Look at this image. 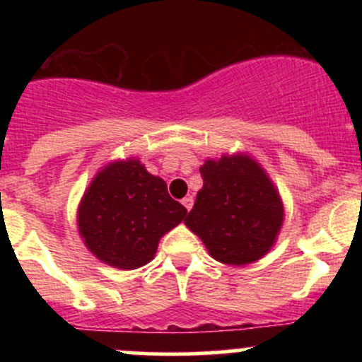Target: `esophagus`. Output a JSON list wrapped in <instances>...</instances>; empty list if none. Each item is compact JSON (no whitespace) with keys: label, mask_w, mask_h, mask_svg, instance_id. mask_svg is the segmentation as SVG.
Wrapping results in <instances>:
<instances>
[{"label":"esophagus","mask_w":362,"mask_h":362,"mask_svg":"<svg viewBox=\"0 0 362 362\" xmlns=\"http://www.w3.org/2000/svg\"><path fill=\"white\" fill-rule=\"evenodd\" d=\"M192 203H194V199H192V196H185V198L182 199V204H184L185 210H187V211L192 208Z\"/></svg>","instance_id":"34e87169"}]
</instances>
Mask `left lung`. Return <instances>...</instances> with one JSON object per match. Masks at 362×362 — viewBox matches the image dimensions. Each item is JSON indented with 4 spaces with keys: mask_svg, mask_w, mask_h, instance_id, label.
Returning a JSON list of instances; mask_svg holds the SVG:
<instances>
[{
    "mask_svg": "<svg viewBox=\"0 0 362 362\" xmlns=\"http://www.w3.org/2000/svg\"><path fill=\"white\" fill-rule=\"evenodd\" d=\"M199 173L203 189L185 226L203 240L211 257L224 264L257 261L272 249L284 221L276 189L247 156L210 159Z\"/></svg>",
    "mask_w": 362,
    "mask_h": 362,
    "instance_id": "8db88e82",
    "label": "left lung"
}]
</instances>
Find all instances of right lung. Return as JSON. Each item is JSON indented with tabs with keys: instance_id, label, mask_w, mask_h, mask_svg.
<instances>
[{
	"instance_id": "obj_1",
	"label": "right lung",
	"mask_w": 362,
	"mask_h": 362,
	"mask_svg": "<svg viewBox=\"0 0 362 362\" xmlns=\"http://www.w3.org/2000/svg\"><path fill=\"white\" fill-rule=\"evenodd\" d=\"M185 214L168 194L163 178L129 159L98 173L80 203L78 229L98 259L134 269L154 257L160 236L180 224Z\"/></svg>"
}]
</instances>
